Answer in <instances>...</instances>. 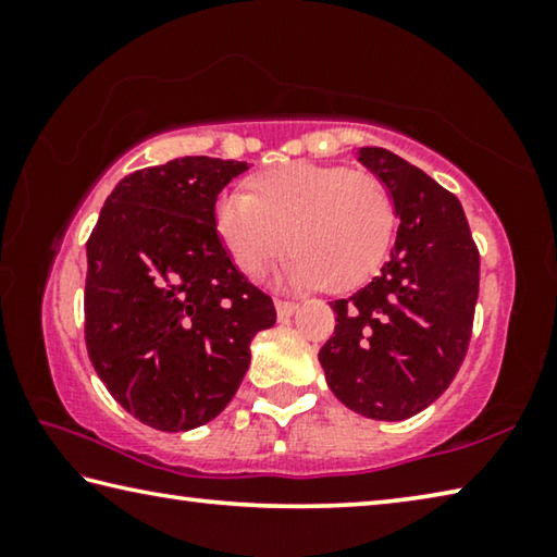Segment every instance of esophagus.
Listing matches in <instances>:
<instances>
[{"instance_id": "34e87169", "label": "esophagus", "mask_w": 557, "mask_h": 557, "mask_svg": "<svg viewBox=\"0 0 557 557\" xmlns=\"http://www.w3.org/2000/svg\"><path fill=\"white\" fill-rule=\"evenodd\" d=\"M275 309H277V319L282 322V319H289L292 314H295L297 301H289V299H275Z\"/></svg>"}]
</instances>
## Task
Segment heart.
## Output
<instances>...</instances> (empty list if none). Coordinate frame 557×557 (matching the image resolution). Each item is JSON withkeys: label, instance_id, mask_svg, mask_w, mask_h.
I'll list each match as a JSON object with an SVG mask.
<instances>
[{"label": "heart", "instance_id": "b5f03b06", "mask_svg": "<svg viewBox=\"0 0 557 557\" xmlns=\"http://www.w3.org/2000/svg\"><path fill=\"white\" fill-rule=\"evenodd\" d=\"M215 231L235 265L260 277L282 250L280 277L295 287L344 292L373 275L391 248L395 203L379 176L338 164L292 162L225 191Z\"/></svg>", "mask_w": 557, "mask_h": 557}]
</instances>
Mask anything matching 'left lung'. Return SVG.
<instances>
[{"mask_svg": "<svg viewBox=\"0 0 557 557\" xmlns=\"http://www.w3.org/2000/svg\"><path fill=\"white\" fill-rule=\"evenodd\" d=\"M358 162L388 186L398 235L379 275L332 301L336 329L319 363L348 410L393 422L455 381L474 322L479 250L457 196L422 169L381 147H361Z\"/></svg>", "mask_w": 557, "mask_h": 557, "instance_id": "1", "label": "left lung"}]
</instances>
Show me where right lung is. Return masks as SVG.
<instances>
[{
  "mask_svg": "<svg viewBox=\"0 0 557 557\" xmlns=\"http://www.w3.org/2000/svg\"><path fill=\"white\" fill-rule=\"evenodd\" d=\"M248 162L178 157L112 188L86 243V346L112 398L145 425L213 420L275 324L272 299L233 265L215 199Z\"/></svg>",
  "mask_w": 557,
  "mask_h": 557,
  "instance_id": "right-lung-1",
  "label": "right lung"
}]
</instances>
